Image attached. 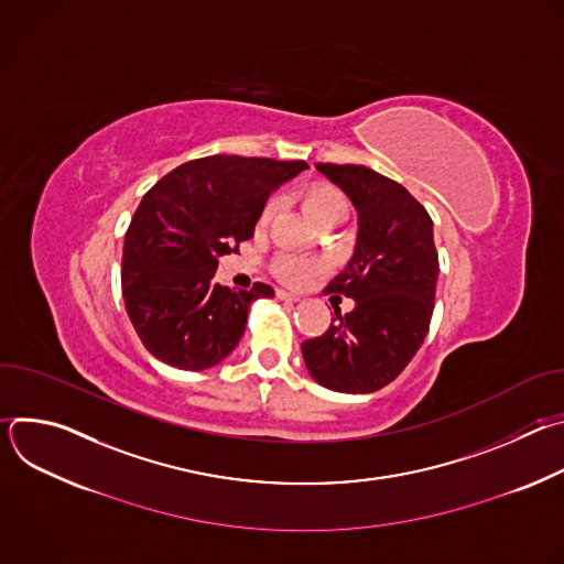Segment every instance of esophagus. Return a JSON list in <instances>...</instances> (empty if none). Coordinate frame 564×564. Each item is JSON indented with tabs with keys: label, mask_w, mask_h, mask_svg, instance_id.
Here are the masks:
<instances>
[{
	"label": "esophagus",
	"mask_w": 564,
	"mask_h": 564,
	"mask_svg": "<svg viewBox=\"0 0 564 564\" xmlns=\"http://www.w3.org/2000/svg\"><path fill=\"white\" fill-rule=\"evenodd\" d=\"M276 296H279L281 301H290V303L301 301V296H299V294H292V292H285V290H276Z\"/></svg>",
	"instance_id": "obj_1"
}]
</instances>
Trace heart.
<instances>
[{
	"instance_id": "1",
	"label": "heart",
	"mask_w": 564,
	"mask_h": 564,
	"mask_svg": "<svg viewBox=\"0 0 564 564\" xmlns=\"http://www.w3.org/2000/svg\"><path fill=\"white\" fill-rule=\"evenodd\" d=\"M301 200H303V207L307 209V214L318 225L337 223V220H341L348 214V198L333 183L316 181V183L305 185L301 189ZM274 212H276V203H274V198H270L261 207V214L257 218V227L259 229L268 227V223L272 220ZM274 270L281 276V281H285L290 285H299V283L307 281L310 276H314L316 272L324 270V263H321L318 259H310V257H301V254H283V257L276 259Z\"/></svg>"
}]
</instances>
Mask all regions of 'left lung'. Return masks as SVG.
<instances>
[{"mask_svg": "<svg viewBox=\"0 0 564 564\" xmlns=\"http://www.w3.org/2000/svg\"><path fill=\"white\" fill-rule=\"evenodd\" d=\"M357 209V246L326 288L355 299L301 344L310 375L337 392H375L404 370L431 326L440 261L433 220L406 187L364 165L316 163Z\"/></svg>", "mask_w": 564, "mask_h": 564, "instance_id": "left-lung-1", "label": "left lung"}]
</instances>
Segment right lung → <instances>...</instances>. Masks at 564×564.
Returning a JSON list of instances; mask_svg holds the SVG:
<instances>
[{"mask_svg":"<svg viewBox=\"0 0 564 564\" xmlns=\"http://www.w3.org/2000/svg\"><path fill=\"white\" fill-rule=\"evenodd\" d=\"M303 160L207 155L160 178L140 200L122 250V296L142 346L163 364L205 370L246 333L252 301L274 290L216 283L218 259L254 236L268 196Z\"/></svg>","mask_w":564,"mask_h":564,"instance_id":"right-lung-1","label":"right lung"}]
</instances>
